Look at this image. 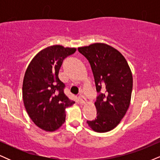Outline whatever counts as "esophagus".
<instances>
[{
	"mask_svg": "<svg viewBox=\"0 0 160 160\" xmlns=\"http://www.w3.org/2000/svg\"><path fill=\"white\" fill-rule=\"evenodd\" d=\"M79 101H80V104H83L86 102V98L82 95H79Z\"/></svg>",
	"mask_w": 160,
	"mask_h": 160,
	"instance_id": "obj_1",
	"label": "esophagus"
}]
</instances>
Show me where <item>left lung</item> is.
<instances>
[{"instance_id": "obj_1", "label": "left lung", "mask_w": 160, "mask_h": 160, "mask_svg": "<svg viewBox=\"0 0 160 160\" xmlns=\"http://www.w3.org/2000/svg\"><path fill=\"white\" fill-rule=\"evenodd\" d=\"M89 61L98 92L95 102L97 117L88 126L97 132H107L120 122L129 107L133 79L124 56L102 43L79 47Z\"/></svg>"}]
</instances>
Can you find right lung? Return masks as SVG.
Returning <instances> with one entry per match:
<instances>
[{
  "label": "right lung",
  "mask_w": 160,
  "mask_h": 160,
  "mask_svg": "<svg viewBox=\"0 0 160 160\" xmlns=\"http://www.w3.org/2000/svg\"><path fill=\"white\" fill-rule=\"evenodd\" d=\"M76 48L61 45L40 51L28 66L22 84L24 105L34 123L47 132L56 131L65 121V108L73 105L64 93L58 71L66 57Z\"/></svg>",
  "instance_id": "1"
}]
</instances>
